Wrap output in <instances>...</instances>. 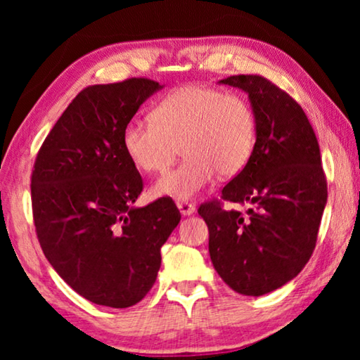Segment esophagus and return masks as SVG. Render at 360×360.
<instances>
[{"label": "esophagus", "mask_w": 360, "mask_h": 360, "mask_svg": "<svg viewBox=\"0 0 360 360\" xmlns=\"http://www.w3.org/2000/svg\"><path fill=\"white\" fill-rule=\"evenodd\" d=\"M176 206H179L180 213L184 216H190L191 213H195V205L188 203V201H176Z\"/></svg>", "instance_id": "obj_1"}]
</instances>
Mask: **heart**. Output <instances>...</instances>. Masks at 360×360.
Segmentation results:
<instances>
[{"label": "heart", "mask_w": 360, "mask_h": 360, "mask_svg": "<svg viewBox=\"0 0 360 360\" xmlns=\"http://www.w3.org/2000/svg\"><path fill=\"white\" fill-rule=\"evenodd\" d=\"M257 142V116L240 93L186 85L157 103L152 120L132 117L122 129V147L137 169L162 174L179 154L185 159L154 186L157 196L193 198L216 172L231 179L244 170Z\"/></svg>", "instance_id": "1"}]
</instances>
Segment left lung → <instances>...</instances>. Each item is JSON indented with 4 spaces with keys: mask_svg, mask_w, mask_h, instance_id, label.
<instances>
[{
    "mask_svg": "<svg viewBox=\"0 0 360 360\" xmlns=\"http://www.w3.org/2000/svg\"><path fill=\"white\" fill-rule=\"evenodd\" d=\"M219 83L248 91L257 116V142L244 170L200 205L210 257L234 292L260 297L297 277L316 248L328 184L318 139L302 106L262 75ZM249 204L245 214L224 201Z\"/></svg>",
    "mask_w": 360,
    "mask_h": 360,
    "instance_id": "8db88e82",
    "label": "left lung"
}]
</instances>
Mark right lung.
Instances as JSON below:
<instances>
[{
  "mask_svg": "<svg viewBox=\"0 0 360 360\" xmlns=\"http://www.w3.org/2000/svg\"><path fill=\"white\" fill-rule=\"evenodd\" d=\"M160 85L150 78L83 88L37 152L32 218L42 252L83 298L127 308L149 293L160 248L180 223L172 198L132 203L144 184L122 129Z\"/></svg>",
  "mask_w": 360,
  "mask_h": 360,
  "instance_id": "right-lung-1",
  "label": "right lung"
}]
</instances>
